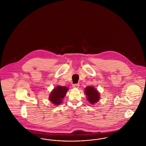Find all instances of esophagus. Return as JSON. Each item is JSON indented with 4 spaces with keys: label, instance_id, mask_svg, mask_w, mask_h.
I'll use <instances>...</instances> for the list:
<instances>
[{
    "label": "esophagus",
    "instance_id": "34e87169",
    "mask_svg": "<svg viewBox=\"0 0 146 146\" xmlns=\"http://www.w3.org/2000/svg\"><path fill=\"white\" fill-rule=\"evenodd\" d=\"M72 87L73 88H79V84H75L72 85Z\"/></svg>",
    "mask_w": 146,
    "mask_h": 146
}]
</instances>
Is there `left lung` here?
Returning a JSON list of instances; mask_svg holds the SVG:
<instances>
[{
    "label": "left lung",
    "mask_w": 146,
    "mask_h": 146,
    "mask_svg": "<svg viewBox=\"0 0 146 146\" xmlns=\"http://www.w3.org/2000/svg\"><path fill=\"white\" fill-rule=\"evenodd\" d=\"M85 94L87 96L88 101L91 104H94L98 102L100 94L98 91L94 88V86H88L85 88Z\"/></svg>",
    "instance_id": "left-lung-1"
}]
</instances>
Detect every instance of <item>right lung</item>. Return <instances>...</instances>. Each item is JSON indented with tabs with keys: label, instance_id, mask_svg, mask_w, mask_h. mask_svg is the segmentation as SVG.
Masks as SVG:
<instances>
[{
	"label": "right lung",
	"instance_id": "1",
	"mask_svg": "<svg viewBox=\"0 0 146 146\" xmlns=\"http://www.w3.org/2000/svg\"><path fill=\"white\" fill-rule=\"evenodd\" d=\"M68 90V88L65 86L55 87L49 95V100L54 105H60L62 102V99Z\"/></svg>",
	"mask_w": 146,
	"mask_h": 146
}]
</instances>
